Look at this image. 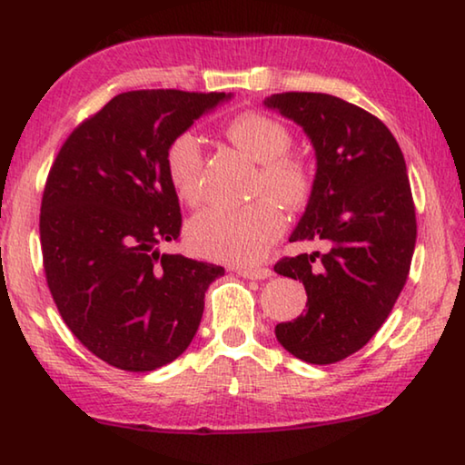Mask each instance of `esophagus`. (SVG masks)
Instances as JSON below:
<instances>
[{
	"instance_id": "34e87169",
	"label": "esophagus",
	"mask_w": 465,
	"mask_h": 465,
	"mask_svg": "<svg viewBox=\"0 0 465 465\" xmlns=\"http://www.w3.org/2000/svg\"><path fill=\"white\" fill-rule=\"evenodd\" d=\"M238 274L243 279H252V281H264L272 277V271L266 269V266H258V269H238Z\"/></svg>"
}]
</instances>
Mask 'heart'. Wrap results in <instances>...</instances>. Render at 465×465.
Returning a JSON list of instances; mask_svg holds the SVG:
<instances>
[{
	"label": "heart",
	"mask_w": 465,
	"mask_h": 465,
	"mask_svg": "<svg viewBox=\"0 0 465 465\" xmlns=\"http://www.w3.org/2000/svg\"><path fill=\"white\" fill-rule=\"evenodd\" d=\"M233 147L258 162V188H266L285 207H302L313 188V172L303 157L289 153L291 133L281 121L262 113H242L225 124ZM163 168L180 201L194 204L201 194L203 152L191 131L178 133L166 147ZM285 230V215L269 196L240 207L203 209L186 223V242L211 261L250 264L261 261Z\"/></svg>",
	"instance_id": "1"
}]
</instances>
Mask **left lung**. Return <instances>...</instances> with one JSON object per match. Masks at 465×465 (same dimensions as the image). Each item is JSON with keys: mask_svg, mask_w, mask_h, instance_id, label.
<instances>
[{"mask_svg": "<svg viewBox=\"0 0 465 465\" xmlns=\"http://www.w3.org/2000/svg\"><path fill=\"white\" fill-rule=\"evenodd\" d=\"M264 106L299 124L316 153L310 201L289 242L320 250L274 264L303 282L308 310L274 334L293 357L330 365L371 341L404 289L416 243L406 162L380 119L330 94H272Z\"/></svg>", "mask_w": 465, "mask_h": 465, "instance_id": "left-lung-1", "label": "left lung"}]
</instances>
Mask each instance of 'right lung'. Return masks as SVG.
<instances>
[{
    "instance_id": "right-lung-1",
    "label": "right lung",
    "mask_w": 465,
    "mask_h": 465,
    "mask_svg": "<svg viewBox=\"0 0 465 465\" xmlns=\"http://www.w3.org/2000/svg\"><path fill=\"white\" fill-rule=\"evenodd\" d=\"M233 94L114 96L63 143L46 178L41 246L51 295L85 349L123 371H153L188 349L223 266L168 254L180 203L166 147Z\"/></svg>"
}]
</instances>
